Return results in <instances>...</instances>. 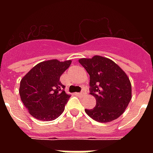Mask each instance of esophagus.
I'll return each mask as SVG.
<instances>
[{
  "label": "esophagus",
  "mask_w": 153,
  "mask_h": 153,
  "mask_svg": "<svg viewBox=\"0 0 153 153\" xmlns=\"http://www.w3.org/2000/svg\"><path fill=\"white\" fill-rule=\"evenodd\" d=\"M84 92L83 91H82V92H80V93H76V95L78 96H80V97H82V96L84 95Z\"/></svg>",
  "instance_id": "1"
}]
</instances>
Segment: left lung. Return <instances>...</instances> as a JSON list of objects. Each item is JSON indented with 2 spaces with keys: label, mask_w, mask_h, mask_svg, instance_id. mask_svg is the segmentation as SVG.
<instances>
[{
  "label": "left lung",
  "mask_w": 153,
  "mask_h": 153,
  "mask_svg": "<svg viewBox=\"0 0 153 153\" xmlns=\"http://www.w3.org/2000/svg\"><path fill=\"white\" fill-rule=\"evenodd\" d=\"M79 62L90 74L91 94L96 98V106L85 109L87 115L102 123L118 118L132 98L127 74L113 60L100 55L80 59Z\"/></svg>",
  "instance_id": "1"
}]
</instances>
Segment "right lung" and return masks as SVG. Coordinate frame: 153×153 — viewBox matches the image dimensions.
I'll use <instances>...</instances> for the list:
<instances>
[{
	"label": "right lung",
	"instance_id": "obj_1",
	"mask_svg": "<svg viewBox=\"0 0 153 153\" xmlns=\"http://www.w3.org/2000/svg\"><path fill=\"white\" fill-rule=\"evenodd\" d=\"M71 63V60L44 61L23 77L19 91L20 98L35 118L48 121L62 114L71 96L66 94L59 79Z\"/></svg>",
	"mask_w": 153,
	"mask_h": 153
}]
</instances>
